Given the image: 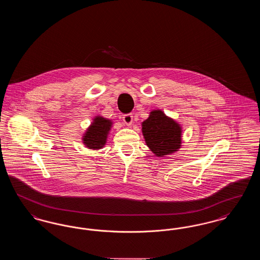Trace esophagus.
Returning a JSON list of instances; mask_svg holds the SVG:
<instances>
[{"mask_svg":"<svg viewBox=\"0 0 260 260\" xmlns=\"http://www.w3.org/2000/svg\"><path fill=\"white\" fill-rule=\"evenodd\" d=\"M134 116L132 115V114H125L123 116V121H124V123L125 124H127V125H129V124H132L133 123V118Z\"/></svg>","mask_w":260,"mask_h":260,"instance_id":"obj_1","label":"esophagus"}]
</instances>
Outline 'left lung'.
Returning <instances> with one entry per match:
<instances>
[{"mask_svg": "<svg viewBox=\"0 0 260 260\" xmlns=\"http://www.w3.org/2000/svg\"><path fill=\"white\" fill-rule=\"evenodd\" d=\"M141 126L146 145L157 157L173 154L181 148V125L161 110L150 112Z\"/></svg>", "mask_w": 260, "mask_h": 260, "instance_id": "left-lung-1", "label": "left lung"}]
</instances>
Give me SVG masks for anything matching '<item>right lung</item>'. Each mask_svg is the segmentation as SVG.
Segmentation results:
<instances>
[{
    "mask_svg": "<svg viewBox=\"0 0 260 260\" xmlns=\"http://www.w3.org/2000/svg\"><path fill=\"white\" fill-rule=\"evenodd\" d=\"M111 120L95 116L92 123L88 126L83 136V143L88 149L99 150L106 144L107 136L112 127Z\"/></svg>",
    "mask_w": 260,
    "mask_h": 260,
    "instance_id": "add662e5",
    "label": "right lung"
}]
</instances>
